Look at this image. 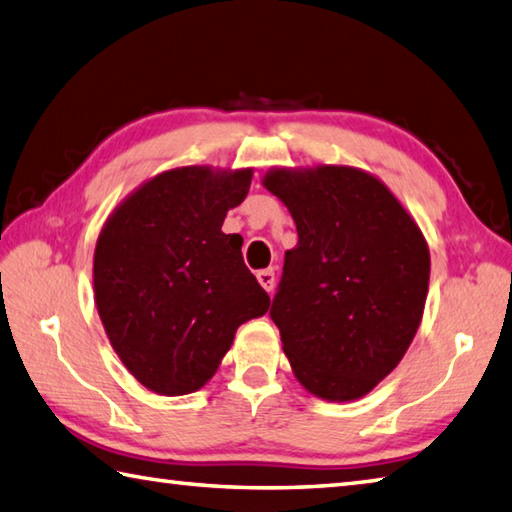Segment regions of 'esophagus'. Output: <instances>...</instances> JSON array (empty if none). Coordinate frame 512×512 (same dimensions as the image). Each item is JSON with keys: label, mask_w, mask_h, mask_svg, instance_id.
<instances>
[{"label": "esophagus", "mask_w": 512, "mask_h": 512, "mask_svg": "<svg viewBox=\"0 0 512 512\" xmlns=\"http://www.w3.org/2000/svg\"><path fill=\"white\" fill-rule=\"evenodd\" d=\"M260 287L265 289V292H272L274 289V269H260V272L256 274Z\"/></svg>", "instance_id": "34e87169"}]
</instances>
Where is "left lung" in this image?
<instances>
[{"instance_id":"1","label":"left lung","mask_w":512,"mask_h":512,"mask_svg":"<svg viewBox=\"0 0 512 512\" xmlns=\"http://www.w3.org/2000/svg\"><path fill=\"white\" fill-rule=\"evenodd\" d=\"M260 182L298 234L269 312L296 381L323 401L361 399L397 368L421 325L426 236L363 169L272 167Z\"/></svg>"}]
</instances>
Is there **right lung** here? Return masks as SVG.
<instances>
[{"mask_svg": "<svg viewBox=\"0 0 512 512\" xmlns=\"http://www.w3.org/2000/svg\"><path fill=\"white\" fill-rule=\"evenodd\" d=\"M252 173L209 165L162 171L100 229L93 294L104 332L124 368L162 397L200 390L238 327L269 310L243 263V238L223 231Z\"/></svg>", "mask_w": 512, "mask_h": 512, "instance_id": "obj_1", "label": "right lung"}]
</instances>
